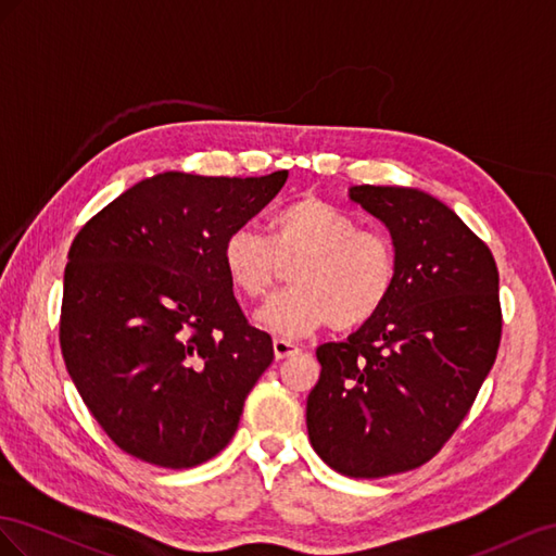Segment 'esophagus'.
I'll list each match as a JSON object with an SVG mask.
<instances>
[{"label":"esophagus","instance_id":"1","mask_svg":"<svg viewBox=\"0 0 556 556\" xmlns=\"http://www.w3.org/2000/svg\"><path fill=\"white\" fill-rule=\"evenodd\" d=\"M273 349H275V358H277V361L291 358V356H295V354L300 352L298 344L287 342V340H275V342H273Z\"/></svg>","mask_w":556,"mask_h":556}]
</instances>
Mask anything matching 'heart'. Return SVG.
I'll return each instance as SVG.
<instances>
[{
  "instance_id": "heart-1",
  "label": "heart",
  "mask_w": 556,
  "mask_h": 556,
  "mask_svg": "<svg viewBox=\"0 0 556 556\" xmlns=\"http://www.w3.org/2000/svg\"><path fill=\"white\" fill-rule=\"evenodd\" d=\"M220 263L232 289L263 300L291 265L293 289L256 314L258 326L279 338H303L332 324L340 330L372 321L389 303L399 277V256L384 232L314 195L298 198L269 218V235L232 230L220 247Z\"/></svg>"
}]
</instances>
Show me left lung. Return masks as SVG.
<instances>
[{"mask_svg":"<svg viewBox=\"0 0 556 556\" xmlns=\"http://www.w3.org/2000/svg\"><path fill=\"white\" fill-rule=\"evenodd\" d=\"M387 226L399 277L372 321L316 349L314 452L346 478L419 468L452 438L496 361L498 269L445 202L409 186H352Z\"/></svg>","mask_w":556,"mask_h":556,"instance_id":"obj_1","label":"left lung"}]
</instances>
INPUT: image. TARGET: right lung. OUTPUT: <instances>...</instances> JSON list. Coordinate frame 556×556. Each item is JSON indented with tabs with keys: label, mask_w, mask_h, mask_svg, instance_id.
<instances>
[{
	"label": "right lung",
	"mask_w": 556,
	"mask_h": 556,
	"mask_svg": "<svg viewBox=\"0 0 556 556\" xmlns=\"http://www.w3.org/2000/svg\"><path fill=\"white\" fill-rule=\"evenodd\" d=\"M287 177L153 174L74 237L62 356L90 415L123 452L179 470L232 440L275 352L237 305L220 247Z\"/></svg>",
	"instance_id": "add662e5"
}]
</instances>
